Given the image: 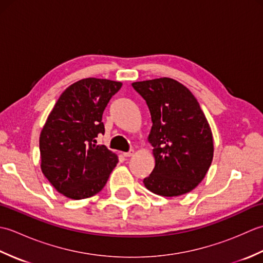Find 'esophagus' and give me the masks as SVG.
Returning a JSON list of instances; mask_svg holds the SVG:
<instances>
[{"label": "esophagus", "instance_id": "34e87169", "mask_svg": "<svg viewBox=\"0 0 263 263\" xmlns=\"http://www.w3.org/2000/svg\"><path fill=\"white\" fill-rule=\"evenodd\" d=\"M133 154H135V152H133V150H130V152L127 153H123V156H124V157H131V156H133Z\"/></svg>", "mask_w": 263, "mask_h": 263}]
</instances>
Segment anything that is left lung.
<instances>
[{
  "label": "left lung",
  "mask_w": 263,
  "mask_h": 263,
  "mask_svg": "<svg viewBox=\"0 0 263 263\" xmlns=\"http://www.w3.org/2000/svg\"><path fill=\"white\" fill-rule=\"evenodd\" d=\"M132 87L146 100L153 122L148 141L155 168L144 186L163 197L192 191L214 157L211 128L197 98L171 78L133 82Z\"/></svg>",
  "instance_id": "obj_1"
}]
</instances>
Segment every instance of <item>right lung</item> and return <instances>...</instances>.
I'll return each instance as SVG.
<instances>
[{"instance_id": "1", "label": "right lung", "mask_w": 263, "mask_h": 263, "mask_svg": "<svg viewBox=\"0 0 263 263\" xmlns=\"http://www.w3.org/2000/svg\"><path fill=\"white\" fill-rule=\"evenodd\" d=\"M122 83L87 78L61 95L39 137L41 168L57 191L80 200L102 191L117 156L96 138L104 135L103 113Z\"/></svg>"}]
</instances>
